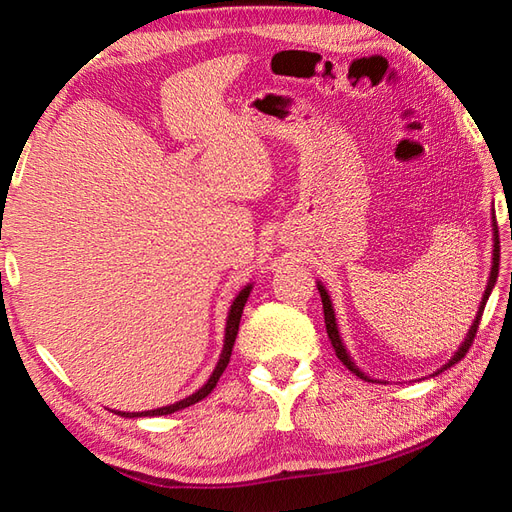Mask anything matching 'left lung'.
Instances as JSON below:
<instances>
[{
    "instance_id": "1",
    "label": "left lung",
    "mask_w": 512,
    "mask_h": 512,
    "mask_svg": "<svg viewBox=\"0 0 512 512\" xmlns=\"http://www.w3.org/2000/svg\"><path fill=\"white\" fill-rule=\"evenodd\" d=\"M492 225H495V248H492V271H490L488 287H485V293H483V298H481L479 311H476V318H474V323H472V327H470V332H467L465 341L461 343V348H458V352L454 354V357L449 359V361L445 363V366L440 368L438 372H443V370H447L449 366H454V363L461 361V359L465 357V354H467V350H470V345H472L474 336H476V329H479V323H481V316H483L485 302H488V298H490V291H492V287H495V282H497V275H499V230H497V221L492 223ZM318 291H320V300H323V311H325V327H327V336H329V341H332V345H334V352H336V357H339V359L343 361V366L348 368V370H352L354 375L361 377V379H368V377L363 375V372H361L357 366H354V361L350 359L348 350H345V345L341 343L339 327H336V318H334V309H332V300H329L327 291L323 289V284H318ZM438 372H436V375H438Z\"/></svg>"
}]
</instances>
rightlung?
Instances as JSON below:
<instances>
[{"label":"right lung","mask_w":512,"mask_h":512,"mask_svg":"<svg viewBox=\"0 0 512 512\" xmlns=\"http://www.w3.org/2000/svg\"><path fill=\"white\" fill-rule=\"evenodd\" d=\"M250 289L253 287H246L239 291V296L235 298V302H232L230 307V314H228V325H225V343H223V352H221V359L219 363H216L214 372L210 375V379H207V384L198 388L196 393H192L189 397H185V400H180L176 404H169V406H160V409H153V411H142V413H126V411H115L117 415H124V418H153V415H169L173 411H180V409H187V406H192L196 402H201L203 397L210 395L214 391L216 381H219V377L223 375V370L228 368L230 363V354H232V345H235V339H237V332H239V320H241V314H244V305L246 300L250 296Z\"/></svg>","instance_id":"right-lung-1"}]
</instances>
